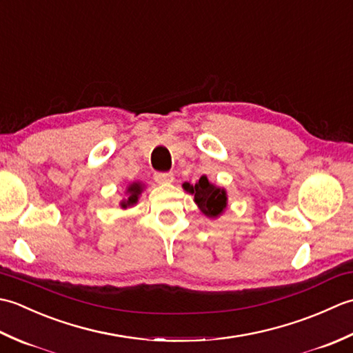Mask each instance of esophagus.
Instances as JSON below:
<instances>
[{"label":"esophagus","instance_id":"1","mask_svg":"<svg viewBox=\"0 0 353 353\" xmlns=\"http://www.w3.org/2000/svg\"><path fill=\"white\" fill-rule=\"evenodd\" d=\"M154 181L157 183H171L174 181V174L172 172H154Z\"/></svg>","mask_w":353,"mask_h":353}]
</instances>
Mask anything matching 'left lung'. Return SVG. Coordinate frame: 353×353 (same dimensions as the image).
<instances>
[{"mask_svg": "<svg viewBox=\"0 0 353 353\" xmlns=\"http://www.w3.org/2000/svg\"><path fill=\"white\" fill-rule=\"evenodd\" d=\"M185 191L194 194V201L199 209L208 219H216L228 208V194L226 190L215 186L208 181L206 176H201L196 185L188 182L183 183Z\"/></svg>", "mask_w": 353, "mask_h": 353, "instance_id": "1", "label": "left lung"}]
</instances>
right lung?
Here are the masks:
<instances>
[{"label":"right lung","mask_w":353,"mask_h":353,"mask_svg":"<svg viewBox=\"0 0 353 353\" xmlns=\"http://www.w3.org/2000/svg\"><path fill=\"white\" fill-rule=\"evenodd\" d=\"M144 191V185H142L141 182H133L130 183L129 186H127V199H124L121 201V208L125 209V208H130V206H134L138 203V199L141 196V192Z\"/></svg>","instance_id":"obj_1"}]
</instances>
